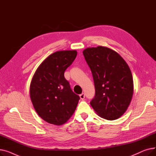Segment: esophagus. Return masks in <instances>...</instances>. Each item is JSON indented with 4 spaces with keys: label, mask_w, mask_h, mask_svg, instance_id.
I'll return each instance as SVG.
<instances>
[{
    "label": "esophagus",
    "mask_w": 156,
    "mask_h": 156,
    "mask_svg": "<svg viewBox=\"0 0 156 156\" xmlns=\"http://www.w3.org/2000/svg\"><path fill=\"white\" fill-rule=\"evenodd\" d=\"M80 99H81V100H83V99H85V94H84V93H82L81 94H80Z\"/></svg>",
    "instance_id": "obj_1"
}]
</instances>
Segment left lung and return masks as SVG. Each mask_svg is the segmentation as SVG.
<instances>
[{"instance_id": "left-lung-1", "label": "left lung", "mask_w": 156, "mask_h": 156, "mask_svg": "<svg viewBox=\"0 0 156 156\" xmlns=\"http://www.w3.org/2000/svg\"><path fill=\"white\" fill-rule=\"evenodd\" d=\"M83 54L95 88L92 107L104 119H118L127 110L133 94V76L128 65L118 53L105 47H88Z\"/></svg>"}]
</instances>
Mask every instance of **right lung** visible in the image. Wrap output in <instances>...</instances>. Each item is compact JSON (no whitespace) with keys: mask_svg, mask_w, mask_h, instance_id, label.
<instances>
[{"mask_svg":"<svg viewBox=\"0 0 156 156\" xmlns=\"http://www.w3.org/2000/svg\"><path fill=\"white\" fill-rule=\"evenodd\" d=\"M77 51H57L42 62L32 78L30 95L38 116L55 125L66 122L75 112L80 97L74 93L64 74Z\"/></svg>","mask_w":156,"mask_h":156,"instance_id":"add662e5","label":"right lung"}]
</instances>
